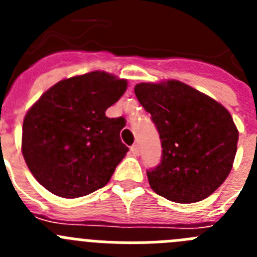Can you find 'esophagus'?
<instances>
[{
	"label": "esophagus",
	"mask_w": 257,
	"mask_h": 257,
	"mask_svg": "<svg viewBox=\"0 0 257 257\" xmlns=\"http://www.w3.org/2000/svg\"><path fill=\"white\" fill-rule=\"evenodd\" d=\"M130 151H131V153L134 154V156H138V154H139V145L134 144L133 147L130 148Z\"/></svg>",
	"instance_id": "esophagus-1"
}]
</instances>
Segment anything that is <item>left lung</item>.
<instances>
[{
  "label": "left lung",
  "mask_w": 257,
  "mask_h": 257,
  "mask_svg": "<svg viewBox=\"0 0 257 257\" xmlns=\"http://www.w3.org/2000/svg\"><path fill=\"white\" fill-rule=\"evenodd\" d=\"M135 95L160 134V165L147 171L161 197L194 203L228 178L237 153L238 130L220 103L179 81L138 83Z\"/></svg>",
  "instance_id": "left-lung-1"
}]
</instances>
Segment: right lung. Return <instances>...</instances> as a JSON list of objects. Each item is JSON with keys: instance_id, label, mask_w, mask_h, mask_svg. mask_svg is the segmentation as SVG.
<instances>
[{"instance_id": "add662e5", "label": "right lung", "mask_w": 257, "mask_h": 257, "mask_svg": "<svg viewBox=\"0 0 257 257\" xmlns=\"http://www.w3.org/2000/svg\"><path fill=\"white\" fill-rule=\"evenodd\" d=\"M126 79L91 72L63 79L36 101L23 122L22 152L36 180L63 198L105 187L128 148L124 118H108Z\"/></svg>"}]
</instances>
